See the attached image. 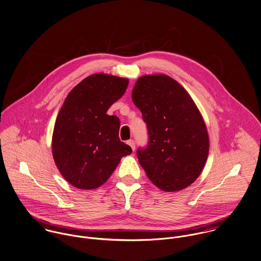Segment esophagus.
Returning <instances> with one entry per match:
<instances>
[{"instance_id":"esophagus-1","label":"esophagus","mask_w":261,"mask_h":261,"mask_svg":"<svg viewBox=\"0 0 261 261\" xmlns=\"http://www.w3.org/2000/svg\"><path fill=\"white\" fill-rule=\"evenodd\" d=\"M127 143H128V145L132 148V150H133V151L135 150V141H134V140H128V141H127Z\"/></svg>"}]
</instances>
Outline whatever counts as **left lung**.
Listing matches in <instances>:
<instances>
[{
    "instance_id": "left-lung-1",
    "label": "left lung",
    "mask_w": 261,
    "mask_h": 261,
    "mask_svg": "<svg viewBox=\"0 0 261 261\" xmlns=\"http://www.w3.org/2000/svg\"><path fill=\"white\" fill-rule=\"evenodd\" d=\"M132 100L147 125L148 145L137 157L148 178L166 192L191 185L202 172L209 138L190 95L171 77L156 74L137 80Z\"/></svg>"
}]
</instances>
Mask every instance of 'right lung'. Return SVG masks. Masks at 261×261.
<instances>
[{"mask_svg": "<svg viewBox=\"0 0 261 261\" xmlns=\"http://www.w3.org/2000/svg\"><path fill=\"white\" fill-rule=\"evenodd\" d=\"M128 79L94 74L68 94L56 119L52 153L63 177L79 189L104 184L122 157L132 153L120 141V120L107 114L128 87Z\"/></svg>", "mask_w": 261, "mask_h": 261, "instance_id": "1", "label": "right lung"}]
</instances>
